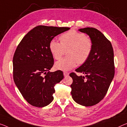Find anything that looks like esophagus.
I'll list each match as a JSON object with an SVG mask.
<instances>
[{"label":"esophagus","mask_w":127,"mask_h":127,"mask_svg":"<svg viewBox=\"0 0 127 127\" xmlns=\"http://www.w3.org/2000/svg\"><path fill=\"white\" fill-rule=\"evenodd\" d=\"M63 74L64 76H67L69 75V73L67 72H64Z\"/></svg>","instance_id":"1"}]
</instances>
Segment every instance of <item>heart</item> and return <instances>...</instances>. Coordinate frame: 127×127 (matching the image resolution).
Returning a JSON list of instances; mask_svg holds the SVG:
<instances>
[{
	"label": "heart",
	"instance_id": "1",
	"mask_svg": "<svg viewBox=\"0 0 127 127\" xmlns=\"http://www.w3.org/2000/svg\"><path fill=\"white\" fill-rule=\"evenodd\" d=\"M60 43L52 39L49 48L53 57L59 60L65 50L68 56L56 62L55 68L61 71H69L77 65L83 64L88 59L92 51V41L84 33L71 30L60 36Z\"/></svg>",
	"mask_w": 127,
	"mask_h": 127
}]
</instances>
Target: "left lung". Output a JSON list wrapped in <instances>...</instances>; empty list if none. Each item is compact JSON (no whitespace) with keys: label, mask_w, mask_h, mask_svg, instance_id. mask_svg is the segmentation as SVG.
Here are the masks:
<instances>
[{"label":"left lung","mask_w":127,"mask_h":127,"mask_svg":"<svg viewBox=\"0 0 127 127\" xmlns=\"http://www.w3.org/2000/svg\"><path fill=\"white\" fill-rule=\"evenodd\" d=\"M92 41V51L88 59L75 70L84 76L72 72L71 85L73 100L83 106H92L104 97L115 75L114 54L112 44L104 35L95 28H80Z\"/></svg>","instance_id":"left-lung-1"}]
</instances>
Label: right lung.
I'll return each instance as SVG.
<instances>
[{"instance_id": "right-lung-1", "label": "right lung", "mask_w": 127, "mask_h": 127, "mask_svg": "<svg viewBox=\"0 0 127 127\" xmlns=\"http://www.w3.org/2000/svg\"><path fill=\"white\" fill-rule=\"evenodd\" d=\"M68 27L38 26L24 36L13 58L14 82L23 97L36 107L48 105L54 100V87L63 79V72L49 71L54 65L50 41Z\"/></svg>"}]
</instances>
